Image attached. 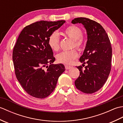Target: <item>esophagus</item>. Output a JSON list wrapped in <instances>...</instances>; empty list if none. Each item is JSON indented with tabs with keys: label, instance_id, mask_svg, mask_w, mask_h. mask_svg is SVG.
Wrapping results in <instances>:
<instances>
[{
	"label": "esophagus",
	"instance_id": "esophagus-1",
	"mask_svg": "<svg viewBox=\"0 0 123 123\" xmlns=\"http://www.w3.org/2000/svg\"><path fill=\"white\" fill-rule=\"evenodd\" d=\"M71 67L70 66H67V65H66L65 66V68H66V70H69V69H70L71 68Z\"/></svg>",
	"mask_w": 123,
	"mask_h": 123
}]
</instances>
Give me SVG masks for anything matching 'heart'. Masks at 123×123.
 Segmentation results:
<instances>
[{
    "instance_id": "obj_1",
    "label": "heart",
    "mask_w": 123,
    "mask_h": 123,
    "mask_svg": "<svg viewBox=\"0 0 123 123\" xmlns=\"http://www.w3.org/2000/svg\"><path fill=\"white\" fill-rule=\"evenodd\" d=\"M63 34L66 36L74 40L73 47H76L81 49L84 46L82 30L76 26H70L63 31ZM49 46L53 51H56L60 48V37L58 33L53 32L49 36L48 40ZM78 56V53L76 49H72L68 51H62L57 54L56 59L60 63L70 64Z\"/></svg>"
}]
</instances>
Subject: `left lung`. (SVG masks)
I'll list each match as a JSON object with an SVG mask.
<instances>
[{"label": "left lung", "instance_id": "1", "mask_svg": "<svg viewBox=\"0 0 123 123\" xmlns=\"http://www.w3.org/2000/svg\"><path fill=\"white\" fill-rule=\"evenodd\" d=\"M72 24L81 23L87 34V42L80 62L87 64L85 69L78 66L80 75L74 83L76 88L86 93L99 90L107 80L111 70L112 49L110 40L102 26L85 17L75 18Z\"/></svg>", "mask_w": 123, "mask_h": 123}]
</instances>
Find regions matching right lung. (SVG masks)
<instances>
[{"instance_id":"add662e5","label":"right lung","mask_w":123,"mask_h":123,"mask_svg":"<svg viewBox=\"0 0 123 123\" xmlns=\"http://www.w3.org/2000/svg\"><path fill=\"white\" fill-rule=\"evenodd\" d=\"M65 22H36L24 27L17 38L12 52L15 74L26 92L34 97L49 96L65 71L63 64H53L55 57L48 44L49 36Z\"/></svg>"}]
</instances>
